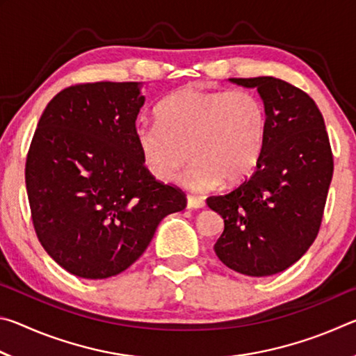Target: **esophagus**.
Segmentation results:
<instances>
[{"mask_svg":"<svg viewBox=\"0 0 356 356\" xmlns=\"http://www.w3.org/2000/svg\"><path fill=\"white\" fill-rule=\"evenodd\" d=\"M206 206L202 197H196V196H188L186 197V209H202Z\"/></svg>","mask_w":356,"mask_h":356,"instance_id":"obj_1","label":"esophagus"}]
</instances>
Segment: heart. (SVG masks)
<instances>
[{
  "instance_id": "b5f03b06",
  "label": "heart",
  "mask_w": 356,
  "mask_h": 356,
  "mask_svg": "<svg viewBox=\"0 0 356 356\" xmlns=\"http://www.w3.org/2000/svg\"><path fill=\"white\" fill-rule=\"evenodd\" d=\"M159 122L135 130L141 159L155 179L180 176L191 191H207L222 180L243 182L254 172L268 135L262 99L248 89H201L184 86L156 108Z\"/></svg>"
}]
</instances>
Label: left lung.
<instances>
[{
	"label": "left lung",
	"instance_id": "obj_1",
	"mask_svg": "<svg viewBox=\"0 0 356 356\" xmlns=\"http://www.w3.org/2000/svg\"><path fill=\"white\" fill-rule=\"evenodd\" d=\"M229 81L257 89L268 135L252 176L227 195L207 197L225 220L213 250L234 272L259 278L291 267L316 240L333 154L322 113L301 89L273 76Z\"/></svg>",
	"mask_w": 356,
	"mask_h": 356
}]
</instances>
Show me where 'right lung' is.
Instances as JSON below:
<instances>
[{
    "instance_id": "obj_1",
    "label": "right lung",
    "mask_w": 356,
    "mask_h": 356,
    "mask_svg": "<svg viewBox=\"0 0 356 356\" xmlns=\"http://www.w3.org/2000/svg\"><path fill=\"white\" fill-rule=\"evenodd\" d=\"M141 83L65 88L47 105L28 150L25 180L44 250L69 273L105 280L127 270L166 215L186 206L159 182L138 149Z\"/></svg>"
}]
</instances>
